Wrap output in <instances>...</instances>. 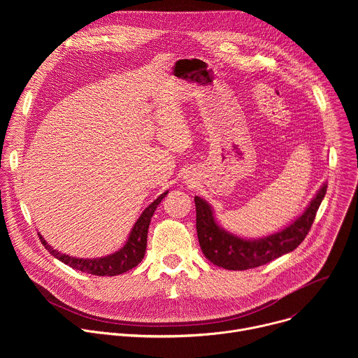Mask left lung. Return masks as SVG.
<instances>
[{
  "mask_svg": "<svg viewBox=\"0 0 358 358\" xmlns=\"http://www.w3.org/2000/svg\"><path fill=\"white\" fill-rule=\"evenodd\" d=\"M327 184L319 189L309 207L285 229L259 239H243L222 229L210 203L195 196L198 242L206 258L214 265L228 271H246L275 261L285 253L294 250L309 234L316 213L326 195Z\"/></svg>",
  "mask_w": 358,
  "mask_h": 358,
  "instance_id": "1",
  "label": "left lung"
}]
</instances>
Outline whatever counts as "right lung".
Segmentation results:
<instances>
[{
	"label": "right lung",
	"instance_id": "add662e5",
	"mask_svg": "<svg viewBox=\"0 0 358 358\" xmlns=\"http://www.w3.org/2000/svg\"><path fill=\"white\" fill-rule=\"evenodd\" d=\"M167 192L169 191L163 192L157 199L152 201L150 206L143 211V214L134 224L124 246L122 249H119L117 252L108 255V257H105V258H94V259L73 258V257H69V255L58 252L57 249L48 245L41 234H38L39 239L49 253H52L58 261H62L65 265H68L76 271L86 272V273L94 275V276H116V275L124 273V272L136 268L143 261L144 253H145V246H147V231H148L151 217H152V214H155L162 199L167 195Z\"/></svg>",
	"mask_w": 358,
	"mask_h": 358
}]
</instances>
